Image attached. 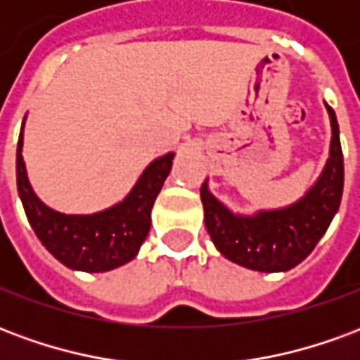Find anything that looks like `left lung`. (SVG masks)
Listing matches in <instances>:
<instances>
[{
    "label": "left lung",
    "mask_w": 360,
    "mask_h": 360,
    "mask_svg": "<svg viewBox=\"0 0 360 360\" xmlns=\"http://www.w3.org/2000/svg\"><path fill=\"white\" fill-rule=\"evenodd\" d=\"M332 121L330 158L314 187L301 200L279 210L239 216L227 210L204 183L200 198L204 224L216 249L231 262L257 271H287L302 262L332 224L343 193V152L340 127L326 103Z\"/></svg>",
    "instance_id": "8db88e82"
}]
</instances>
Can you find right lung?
Instances as JSON below:
<instances>
[{
	"label": "right lung",
	"mask_w": 360,
	"mask_h": 360,
	"mask_svg": "<svg viewBox=\"0 0 360 360\" xmlns=\"http://www.w3.org/2000/svg\"><path fill=\"white\" fill-rule=\"evenodd\" d=\"M22 131L17 144V188L28 224L46 249L71 270L108 271L131 262L150 231V210L165 177L173 152L144 169L123 202L89 216H69L48 208L34 195L22 160Z\"/></svg>",
	"instance_id": "add662e5"
}]
</instances>
